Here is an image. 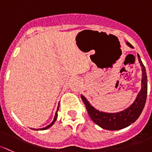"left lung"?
Segmentation results:
<instances>
[{
  "instance_id": "obj_1",
  "label": "left lung",
  "mask_w": 152,
  "mask_h": 152,
  "mask_svg": "<svg viewBox=\"0 0 152 152\" xmlns=\"http://www.w3.org/2000/svg\"><path fill=\"white\" fill-rule=\"evenodd\" d=\"M126 44L129 47L133 48L129 42H126ZM137 56L141 67V89L137 95L133 103L127 108L116 113L100 111L92 106L84 95H81V99L86 105L87 112L90 118L101 128L108 130H119L125 128L138 119L144 108L147 97V76L146 68L140 60L139 55L138 54Z\"/></svg>"
}]
</instances>
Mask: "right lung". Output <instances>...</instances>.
Here are the masks:
<instances>
[{
    "mask_svg": "<svg viewBox=\"0 0 152 152\" xmlns=\"http://www.w3.org/2000/svg\"><path fill=\"white\" fill-rule=\"evenodd\" d=\"M59 106H60V103H59L58 106H57V111H56V112H55V117H54V119H53V121H52V123H51L50 124H49V125H47L46 127H44V128H40V129H36V130H47L48 128H49V127H52V126L54 124H55V122H56V120H57V111H58V110H59Z\"/></svg>",
    "mask_w": 152,
    "mask_h": 152,
    "instance_id": "add662e5",
    "label": "right lung"
}]
</instances>
